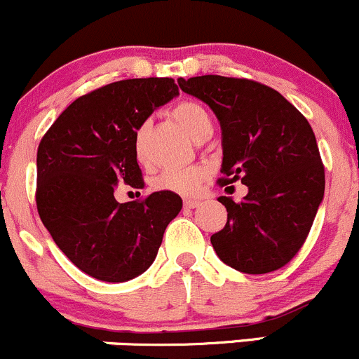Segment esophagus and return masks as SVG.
Returning <instances> with one entry per match:
<instances>
[{"instance_id":"1","label":"esophagus","mask_w":359,"mask_h":359,"mask_svg":"<svg viewBox=\"0 0 359 359\" xmlns=\"http://www.w3.org/2000/svg\"><path fill=\"white\" fill-rule=\"evenodd\" d=\"M184 208H190V209H194V208H197L198 204H201V201H198V198H184Z\"/></svg>"}]
</instances>
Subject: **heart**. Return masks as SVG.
<instances>
[{
    "mask_svg": "<svg viewBox=\"0 0 359 359\" xmlns=\"http://www.w3.org/2000/svg\"><path fill=\"white\" fill-rule=\"evenodd\" d=\"M176 122L194 141L208 140L212 134V122L208 109L197 101H181L172 109ZM134 151L141 162L147 158V127L141 126L134 133ZM209 169L205 165H188V168H168L154 181V187L162 191L178 195H194L208 178Z\"/></svg>",
    "mask_w": 359,
    "mask_h": 359,
    "instance_id": "1",
    "label": "heart"
}]
</instances>
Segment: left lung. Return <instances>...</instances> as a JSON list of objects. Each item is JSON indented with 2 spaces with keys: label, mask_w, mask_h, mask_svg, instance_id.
<instances>
[{
  "label": "left lung",
  "mask_w": 359,
  "mask_h": 359,
  "mask_svg": "<svg viewBox=\"0 0 359 359\" xmlns=\"http://www.w3.org/2000/svg\"><path fill=\"white\" fill-rule=\"evenodd\" d=\"M180 88L204 101L222 126V184L241 183V202L211 244L223 264L244 274L285 267L304 246L325 195V168L307 118L278 90L219 74L180 78Z\"/></svg>",
  "instance_id": "left-lung-1"
}]
</instances>
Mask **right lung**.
Returning a JSON list of instances; mask_svg holds the SVG:
<instances>
[{
    "label": "right lung",
    "mask_w": 359,
    "mask_h": 359,
    "mask_svg": "<svg viewBox=\"0 0 359 359\" xmlns=\"http://www.w3.org/2000/svg\"><path fill=\"white\" fill-rule=\"evenodd\" d=\"M180 94L172 78H134L71 102L40 141L36 208L59 250L99 281L123 283L154 264L178 194L116 202V184L143 188L134 133Z\"/></svg>",
    "instance_id": "right-lung-1"
}]
</instances>
